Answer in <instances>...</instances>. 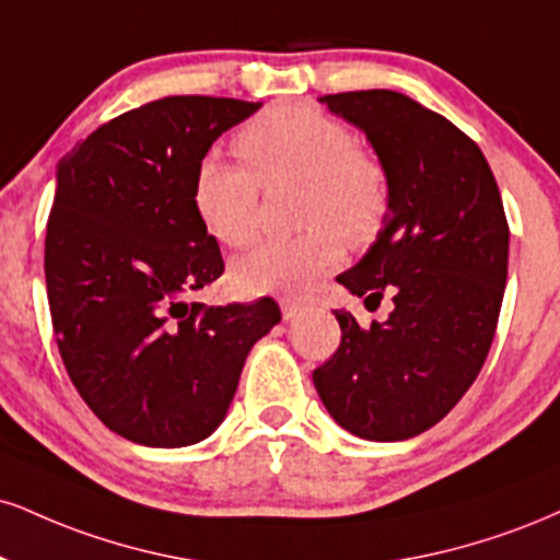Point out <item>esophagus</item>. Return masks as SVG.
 Here are the masks:
<instances>
[{
	"label": "esophagus",
	"instance_id": "esophagus-1",
	"mask_svg": "<svg viewBox=\"0 0 560 560\" xmlns=\"http://www.w3.org/2000/svg\"><path fill=\"white\" fill-rule=\"evenodd\" d=\"M305 305H302V302H298V300H292V298H284L281 300V315H284V320H294V318H300L302 313H305Z\"/></svg>",
	"mask_w": 560,
	"mask_h": 560
}]
</instances>
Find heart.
<instances>
[{
  "label": "heart",
  "instance_id": "obj_1",
  "mask_svg": "<svg viewBox=\"0 0 560 560\" xmlns=\"http://www.w3.org/2000/svg\"><path fill=\"white\" fill-rule=\"evenodd\" d=\"M234 148L244 166L206 156L195 170L192 203L200 224L226 247L258 234L260 185H300L298 221L305 232L262 242L234 262L242 292L300 294L341 262V240L365 247L388 219L386 166L354 145L339 119L305 104H276L242 127Z\"/></svg>",
  "mask_w": 560,
  "mask_h": 560
}]
</instances>
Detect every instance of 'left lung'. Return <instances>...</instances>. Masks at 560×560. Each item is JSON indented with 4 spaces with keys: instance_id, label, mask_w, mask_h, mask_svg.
I'll use <instances>...</instances> for the list:
<instances>
[{
    "instance_id": "8db88e82",
    "label": "left lung",
    "mask_w": 560,
    "mask_h": 560,
    "mask_svg": "<svg viewBox=\"0 0 560 560\" xmlns=\"http://www.w3.org/2000/svg\"><path fill=\"white\" fill-rule=\"evenodd\" d=\"M320 101L365 132L390 190L378 240L336 281L365 307L394 294V310L370 328L334 310L341 345L313 383L352 435L407 441L441 422L485 365L506 289V213L482 151L446 117L396 91Z\"/></svg>"
}]
</instances>
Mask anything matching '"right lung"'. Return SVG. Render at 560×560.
<instances>
[{"mask_svg":"<svg viewBox=\"0 0 560 560\" xmlns=\"http://www.w3.org/2000/svg\"><path fill=\"white\" fill-rule=\"evenodd\" d=\"M258 109L166 96L101 125L57 164L44 273L59 354L93 415L140 446L211 435L247 352L281 320L271 298L185 300L224 273L192 203L195 170Z\"/></svg>","mask_w":560,"mask_h":560,"instance_id":"add662e5","label":"right lung"}]
</instances>
